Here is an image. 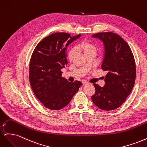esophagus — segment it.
Returning a JSON list of instances; mask_svg holds the SVG:
<instances>
[{
  "mask_svg": "<svg viewBox=\"0 0 147 147\" xmlns=\"http://www.w3.org/2000/svg\"><path fill=\"white\" fill-rule=\"evenodd\" d=\"M88 84V83L85 82V81H83V85H86V84Z\"/></svg>",
  "mask_w": 147,
  "mask_h": 147,
  "instance_id": "1",
  "label": "esophagus"
}]
</instances>
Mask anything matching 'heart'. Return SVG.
Segmentation results:
<instances>
[{
	"label": "heart",
	"instance_id": "obj_1",
	"mask_svg": "<svg viewBox=\"0 0 147 147\" xmlns=\"http://www.w3.org/2000/svg\"><path fill=\"white\" fill-rule=\"evenodd\" d=\"M77 51H83L85 56L90 54L96 55L97 47L95 43L90 40H83L75 48H72L69 50L67 54V58L70 62L72 61L77 56Z\"/></svg>",
	"mask_w": 147,
	"mask_h": 147
}]
</instances>
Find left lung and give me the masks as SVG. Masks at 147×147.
<instances>
[{
	"label": "left lung",
	"mask_w": 147,
	"mask_h": 147,
	"mask_svg": "<svg viewBox=\"0 0 147 147\" xmlns=\"http://www.w3.org/2000/svg\"><path fill=\"white\" fill-rule=\"evenodd\" d=\"M92 37L101 40L104 44L101 68L108 73L104 87L93 84L96 91L91 99L99 109L113 110L123 104L134 87L136 76L134 57L126 42L117 34L99 32Z\"/></svg>",
	"instance_id": "8db88e82"
}]
</instances>
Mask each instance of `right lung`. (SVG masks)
Returning a JSON list of instances; mask_svg holds the SVG:
<instances>
[{"label":"right lung","mask_w":147,"mask_h":147,"mask_svg":"<svg viewBox=\"0 0 147 147\" xmlns=\"http://www.w3.org/2000/svg\"><path fill=\"white\" fill-rule=\"evenodd\" d=\"M56 32L44 38L35 47L29 64V82L37 98L45 107L60 110L67 105L82 83L69 82L61 69L67 64L66 49L80 37Z\"/></svg>","instance_id":"1"}]
</instances>
